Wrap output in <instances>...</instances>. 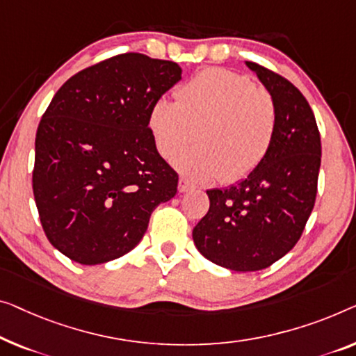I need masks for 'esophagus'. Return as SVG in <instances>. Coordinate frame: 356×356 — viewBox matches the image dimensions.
<instances>
[{
	"instance_id": "obj_1",
	"label": "esophagus",
	"mask_w": 356,
	"mask_h": 356,
	"mask_svg": "<svg viewBox=\"0 0 356 356\" xmlns=\"http://www.w3.org/2000/svg\"><path fill=\"white\" fill-rule=\"evenodd\" d=\"M193 188V185L188 182L187 179H184V177H180V180H179V192L180 193H185V192H190V190Z\"/></svg>"
}]
</instances>
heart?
<instances>
[{
    "label": "heart",
    "instance_id": "1",
    "mask_svg": "<svg viewBox=\"0 0 356 356\" xmlns=\"http://www.w3.org/2000/svg\"><path fill=\"white\" fill-rule=\"evenodd\" d=\"M177 99L160 97L148 110V129L163 158L192 182L219 179L235 184L261 166L278 129L277 104L270 92L227 68H206L184 83Z\"/></svg>",
    "mask_w": 356,
    "mask_h": 356
}]
</instances>
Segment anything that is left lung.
Here are the masks:
<instances>
[{
    "mask_svg": "<svg viewBox=\"0 0 356 356\" xmlns=\"http://www.w3.org/2000/svg\"><path fill=\"white\" fill-rule=\"evenodd\" d=\"M246 65L277 104V136L252 174L206 192L209 211L193 229L198 251L233 272L267 268L296 246L315 206L321 164L320 131L307 99L278 73Z\"/></svg>",
    "mask_w": 356,
    "mask_h": 356,
    "instance_id": "1",
    "label": "left lung"
}]
</instances>
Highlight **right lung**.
Instances as JSON below:
<instances>
[{"label": "right lung", "instance_id": "obj_1", "mask_svg": "<svg viewBox=\"0 0 356 356\" xmlns=\"http://www.w3.org/2000/svg\"><path fill=\"white\" fill-rule=\"evenodd\" d=\"M180 78L176 62L126 52L78 72L52 97L36 131L33 195L63 256L83 265L124 256L177 193L147 120Z\"/></svg>", "mask_w": 356, "mask_h": 356}]
</instances>
